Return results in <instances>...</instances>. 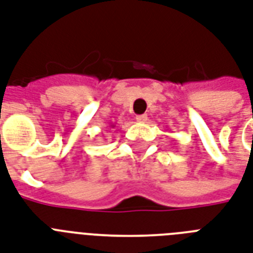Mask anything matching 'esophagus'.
Wrapping results in <instances>:
<instances>
[{"label": "esophagus", "mask_w": 253, "mask_h": 253, "mask_svg": "<svg viewBox=\"0 0 253 253\" xmlns=\"http://www.w3.org/2000/svg\"><path fill=\"white\" fill-rule=\"evenodd\" d=\"M136 122H139V123L147 122V115H146V114L138 115V117H136Z\"/></svg>", "instance_id": "obj_1"}]
</instances>
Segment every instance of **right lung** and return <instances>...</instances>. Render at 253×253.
Returning a JSON list of instances; mask_svg holds the SVG:
<instances>
[{"mask_svg":"<svg viewBox=\"0 0 253 253\" xmlns=\"http://www.w3.org/2000/svg\"><path fill=\"white\" fill-rule=\"evenodd\" d=\"M110 127H113V128H114V127H115L114 123H110Z\"/></svg>","mask_w":253,"mask_h":253,"instance_id":"obj_1","label":"right lung"}]
</instances>
